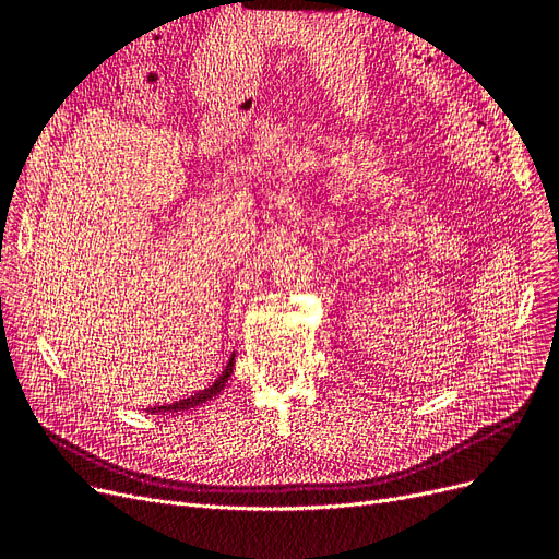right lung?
I'll list each match as a JSON object with an SVG mask.
<instances>
[{"label": "right lung", "mask_w": 559, "mask_h": 559, "mask_svg": "<svg viewBox=\"0 0 559 559\" xmlns=\"http://www.w3.org/2000/svg\"><path fill=\"white\" fill-rule=\"evenodd\" d=\"M233 364H235V352L230 354V359L226 364V368L222 370V376H218L207 389H202V392L193 394V396H186V399H179L175 403H163V405H154V408H148L146 413L151 415H165V413H181V411H191L195 408V405H202L205 401H212L216 394H222V389L226 386L230 373H233Z\"/></svg>", "instance_id": "obj_1"}]
</instances>
